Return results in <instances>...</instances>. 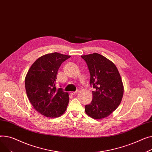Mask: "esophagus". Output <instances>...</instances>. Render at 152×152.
<instances>
[{
  "instance_id": "1",
  "label": "esophagus",
  "mask_w": 152,
  "mask_h": 152,
  "mask_svg": "<svg viewBox=\"0 0 152 152\" xmlns=\"http://www.w3.org/2000/svg\"><path fill=\"white\" fill-rule=\"evenodd\" d=\"M77 93H78V91H75V92H71L70 94L72 95V96H74V95H76Z\"/></svg>"
}]
</instances>
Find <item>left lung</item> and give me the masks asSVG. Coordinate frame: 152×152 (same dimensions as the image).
Listing matches in <instances>:
<instances>
[{"mask_svg":"<svg viewBox=\"0 0 152 152\" xmlns=\"http://www.w3.org/2000/svg\"><path fill=\"white\" fill-rule=\"evenodd\" d=\"M90 73V85L95 89L93 99L85 105V112L90 117L99 120L110 115L122 100L124 92L121 76L116 66L98 53L81 56Z\"/></svg>","mask_w":152,"mask_h":152,"instance_id":"obj_1","label":"left lung"}]
</instances>
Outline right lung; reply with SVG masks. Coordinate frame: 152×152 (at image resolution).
<instances>
[{
    "label": "right lung",
    "instance_id": "add662e5",
    "mask_svg": "<svg viewBox=\"0 0 152 152\" xmlns=\"http://www.w3.org/2000/svg\"><path fill=\"white\" fill-rule=\"evenodd\" d=\"M70 57L56 52L45 55L34 62L26 74L27 96L34 108L45 117H58L66 110L69 94L55 86L59 68Z\"/></svg>",
    "mask_w": 152,
    "mask_h": 152
}]
</instances>
